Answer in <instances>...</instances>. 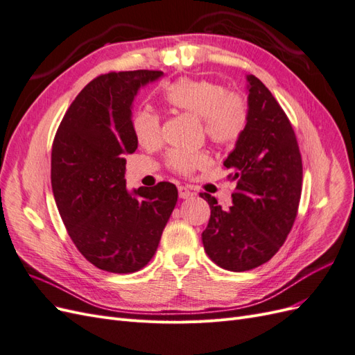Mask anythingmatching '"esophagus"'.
Listing matches in <instances>:
<instances>
[{"mask_svg":"<svg viewBox=\"0 0 355 355\" xmlns=\"http://www.w3.org/2000/svg\"><path fill=\"white\" fill-rule=\"evenodd\" d=\"M178 191H179V197L180 198H191L192 196H194V192H192L188 187H179Z\"/></svg>","mask_w":355,"mask_h":355,"instance_id":"esophagus-1","label":"esophagus"}]
</instances>
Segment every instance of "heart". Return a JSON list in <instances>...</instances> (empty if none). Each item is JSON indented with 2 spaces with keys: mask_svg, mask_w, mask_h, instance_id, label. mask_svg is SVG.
Segmentation results:
<instances>
[{
  "mask_svg": "<svg viewBox=\"0 0 355 355\" xmlns=\"http://www.w3.org/2000/svg\"><path fill=\"white\" fill-rule=\"evenodd\" d=\"M166 103L176 111L198 118L209 141L219 146H232L240 141L249 124V103L241 93L228 92L220 83L182 78L164 93ZM132 130L137 144L154 149L163 142L159 115L139 110L132 116ZM209 163L202 153L175 151L167 158L168 167L179 175H192Z\"/></svg>",
  "mask_w": 355,
  "mask_h": 355,
  "instance_id": "obj_1",
  "label": "heart"
}]
</instances>
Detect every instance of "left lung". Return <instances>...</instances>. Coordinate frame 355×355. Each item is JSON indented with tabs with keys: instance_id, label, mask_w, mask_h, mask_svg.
<instances>
[{
	"instance_id": "1",
	"label": "left lung",
	"mask_w": 355,
	"mask_h": 355,
	"mask_svg": "<svg viewBox=\"0 0 355 355\" xmlns=\"http://www.w3.org/2000/svg\"><path fill=\"white\" fill-rule=\"evenodd\" d=\"M249 81V124L223 161L237 182L232 206L223 210L206 192L210 219L201 240L223 270L243 272L280 250L292 230L302 192V158L293 127L272 93L254 75Z\"/></svg>"
}]
</instances>
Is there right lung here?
<instances>
[{"label":"right lung","instance_id":"1","mask_svg":"<svg viewBox=\"0 0 355 355\" xmlns=\"http://www.w3.org/2000/svg\"><path fill=\"white\" fill-rule=\"evenodd\" d=\"M161 71L99 75L80 92L51 149V188L80 253L99 270L136 272L153 259L178 201V188H125V155L137 149L132 105Z\"/></svg>","mask_w":355,"mask_h":355}]
</instances>
